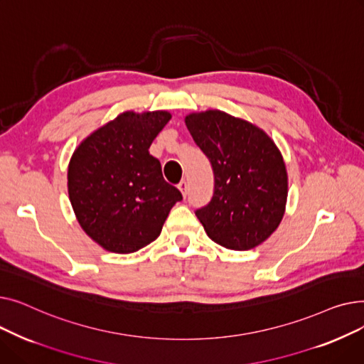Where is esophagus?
Returning a JSON list of instances; mask_svg holds the SVG:
<instances>
[{
    "label": "esophagus",
    "instance_id": "1",
    "mask_svg": "<svg viewBox=\"0 0 364 364\" xmlns=\"http://www.w3.org/2000/svg\"><path fill=\"white\" fill-rule=\"evenodd\" d=\"M178 188H180V192H181V195L186 198L187 196V183L184 181V180H181L180 183H178Z\"/></svg>",
    "mask_w": 364,
    "mask_h": 364
}]
</instances>
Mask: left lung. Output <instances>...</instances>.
Segmentation results:
<instances>
[{
    "instance_id": "1",
    "label": "left lung",
    "mask_w": 364,
    "mask_h": 364,
    "mask_svg": "<svg viewBox=\"0 0 364 364\" xmlns=\"http://www.w3.org/2000/svg\"><path fill=\"white\" fill-rule=\"evenodd\" d=\"M214 169V195L196 209L206 235L233 251H247L279 227L288 199V172L269 134L223 110L184 119Z\"/></svg>"
}]
</instances>
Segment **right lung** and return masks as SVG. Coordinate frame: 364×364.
<instances>
[{"instance_id":"obj_1","label":"right lung","mask_w":364,"mask_h":364,"mask_svg":"<svg viewBox=\"0 0 364 364\" xmlns=\"http://www.w3.org/2000/svg\"><path fill=\"white\" fill-rule=\"evenodd\" d=\"M171 119L165 110L118 114L75 149L68 193L82 230L103 250L136 252L158 239L180 190L164 180L149 153Z\"/></svg>"}]
</instances>
